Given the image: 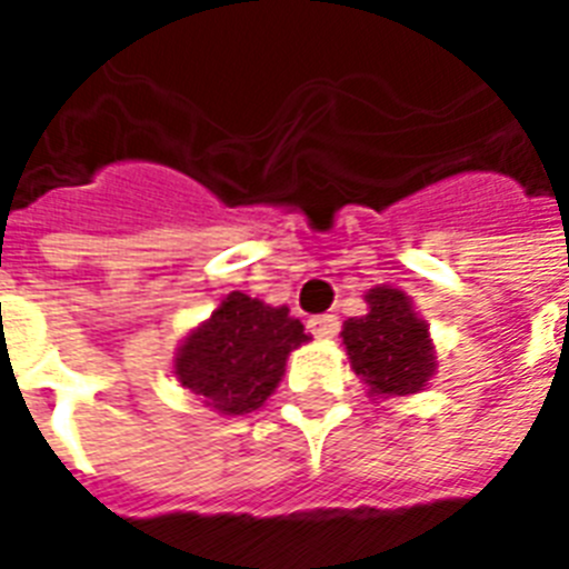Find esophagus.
I'll list each match as a JSON object with an SVG mask.
<instances>
[{
    "label": "esophagus",
    "mask_w": 569,
    "mask_h": 569,
    "mask_svg": "<svg viewBox=\"0 0 569 569\" xmlns=\"http://www.w3.org/2000/svg\"><path fill=\"white\" fill-rule=\"evenodd\" d=\"M307 328H310L319 339H333L339 330V319L337 316H330V312H325V316H312V319L307 321Z\"/></svg>",
    "instance_id": "34e87169"
}]
</instances>
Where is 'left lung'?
<instances>
[{
    "instance_id": "left-lung-1",
    "label": "left lung",
    "mask_w": 569,
    "mask_h": 569,
    "mask_svg": "<svg viewBox=\"0 0 569 569\" xmlns=\"http://www.w3.org/2000/svg\"><path fill=\"white\" fill-rule=\"evenodd\" d=\"M369 312L342 325L351 369L378 398L413 396L428 387L437 357L413 301L401 289L375 286L366 292Z\"/></svg>"
}]
</instances>
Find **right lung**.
I'll return each mask as SVG.
<instances>
[{
	"mask_svg": "<svg viewBox=\"0 0 569 569\" xmlns=\"http://www.w3.org/2000/svg\"><path fill=\"white\" fill-rule=\"evenodd\" d=\"M310 337L289 307H268L230 292L218 310L182 339L173 375L214 413L241 416L266 405L286 372V357Z\"/></svg>",
	"mask_w": 569,
	"mask_h": 569,
	"instance_id": "right-lung-1",
	"label": "right lung"
}]
</instances>
